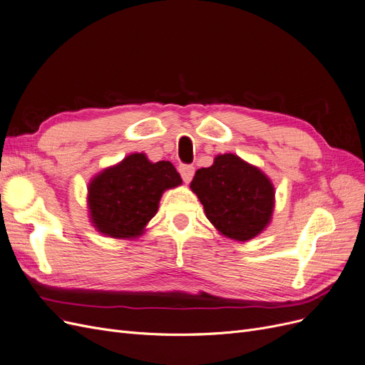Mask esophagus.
Returning a JSON list of instances; mask_svg holds the SVG:
<instances>
[{
	"instance_id": "34e87169",
	"label": "esophagus",
	"mask_w": 365,
	"mask_h": 365,
	"mask_svg": "<svg viewBox=\"0 0 365 365\" xmlns=\"http://www.w3.org/2000/svg\"><path fill=\"white\" fill-rule=\"evenodd\" d=\"M179 173H180V175H182V179H183V182L185 183H190L191 180H192V178H194V173H195V168L192 167V165H180L179 167Z\"/></svg>"
}]
</instances>
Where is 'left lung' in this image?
Returning <instances> with one entry per match:
<instances>
[{"label": "left lung", "mask_w": 365, "mask_h": 365, "mask_svg": "<svg viewBox=\"0 0 365 365\" xmlns=\"http://www.w3.org/2000/svg\"><path fill=\"white\" fill-rule=\"evenodd\" d=\"M191 190L207 220L227 238L249 241L272 220V182L261 170L230 153L217 156L212 167L197 170Z\"/></svg>", "instance_id": "left-lung-1"}]
</instances>
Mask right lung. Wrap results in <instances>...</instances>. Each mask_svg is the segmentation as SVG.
I'll use <instances>...</instances> for the list:
<instances>
[{"label": "right lung", "mask_w": 365, "mask_h": 365, "mask_svg": "<svg viewBox=\"0 0 365 365\" xmlns=\"http://www.w3.org/2000/svg\"><path fill=\"white\" fill-rule=\"evenodd\" d=\"M180 183L171 162L151 163L143 153L127 156L89 185L93 226L112 238H135L158 212L162 192Z\"/></svg>", "instance_id": "add662e5"}]
</instances>
